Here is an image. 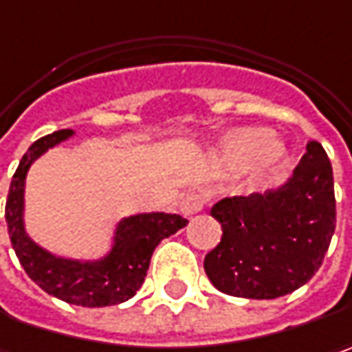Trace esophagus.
I'll return each instance as SVG.
<instances>
[{
	"label": "esophagus",
	"mask_w": 352,
	"mask_h": 352,
	"mask_svg": "<svg viewBox=\"0 0 352 352\" xmlns=\"http://www.w3.org/2000/svg\"><path fill=\"white\" fill-rule=\"evenodd\" d=\"M205 206V197L201 192H187L181 201H179V210L185 217H192L197 212H201Z\"/></svg>",
	"instance_id": "34e87169"
}]
</instances>
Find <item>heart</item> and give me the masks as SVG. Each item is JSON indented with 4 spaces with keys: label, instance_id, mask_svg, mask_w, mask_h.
<instances>
[{
    "label": "heart",
    "instance_id": "1",
    "mask_svg": "<svg viewBox=\"0 0 352 352\" xmlns=\"http://www.w3.org/2000/svg\"><path fill=\"white\" fill-rule=\"evenodd\" d=\"M219 161L226 169H246L252 175H266L287 157V147L280 138L264 128H236L219 144Z\"/></svg>",
    "mask_w": 352,
    "mask_h": 352
}]
</instances>
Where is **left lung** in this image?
I'll return each instance as SVG.
<instances>
[{
  "mask_svg": "<svg viewBox=\"0 0 352 352\" xmlns=\"http://www.w3.org/2000/svg\"><path fill=\"white\" fill-rule=\"evenodd\" d=\"M222 238L205 256L208 280L222 294L276 299L296 292L323 264L335 232L333 167L309 142L280 189L226 197L210 208Z\"/></svg>",
  "mask_w": 352,
  "mask_h": 352,
  "instance_id": "1",
  "label": "left lung"
}]
</instances>
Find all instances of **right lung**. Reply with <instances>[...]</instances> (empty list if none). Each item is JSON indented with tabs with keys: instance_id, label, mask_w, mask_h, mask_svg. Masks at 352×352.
I'll return each instance as SVG.
<instances>
[{
	"instance_id": "right-lung-1",
	"label": "right lung",
	"mask_w": 352,
	"mask_h": 352,
	"mask_svg": "<svg viewBox=\"0 0 352 352\" xmlns=\"http://www.w3.org/2000/svg\"><path fill=\"white\" fill-rule=\"evenodd\" d=\"M74 131L58 130L27 149L9 185L6 203L8 232L27 276L49 296L82 307H106L135 296L146 280L151 254L163 238L187 226V219L167 212H142L118 222L112 250L100 260H72L47 252L25 232V177L47 149L69 140Z\"/></svg>"
}]
</instances>
